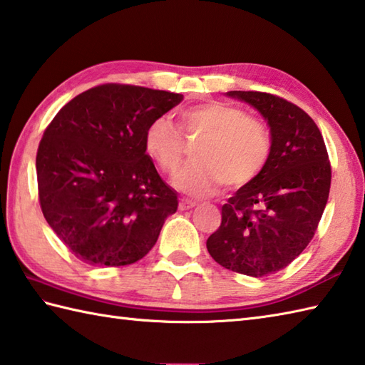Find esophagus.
I'll return each mask as SVG.
<instances>
[{
    "label": "esophagus",
    "instance_id": "1",
    "mask_svg": "<svg viewBox=\"0 0 365 365\" xmlns=\"http://www.w3.org/2000/svg\"><path fill=\"white\" fill-rule=\"evenodd\" d=\"M195 205H196V202L190 201V199H180V202H178V209H180V210H190Z\"/></svg>",
    "mask_w": 365,
    "mask_h": 365
}]
</instances>
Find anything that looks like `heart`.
Returning <instances> with one entry per match:
<instances>
[{
  "label": "heart",
  "mask_w": 365,
  "mask_h": 365,
  "mask_svg": "<svg viewBox=\"0 0 365 365\" xmlns=\"http://www.w3.org/2000/svg\"><path fill=\"white\" fill-rule=\"evenodd\" d=\"M183 130L204 135L195 148V161L174 178V187L190 196L217 192L226 182L242 187L259 175L270 155V134L261 120L239 107L209 101L180 112ZM144 148L164 174H175L183 161V140L168 118L150 123Z\"/></svg>",
  "instance_id": "obj_1"
}]
</instances>
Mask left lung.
Returning <instances> with one entry per match:
<instances>
[{"label": "left lung", "instance_id": "1", "mask_svg": "<svg viewBox=\"0 0 365 365\" xmlns=\"http://www.w3.org/2000/svg\"><path fill=\"white\" fill-rule=\"evenodd\" d=\"M258 110L270 130V155L259 175L221 207V225L207 239L220 266L266 277L301 255L318 227L331 188L323 135L294 104L259 91H227Z\"/></svg>", "mask_w": 365, "mask_h": 365}]
</instances>
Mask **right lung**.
<instances>
[{
    "mask_svg": "<svg viewBox=\"0 0 365 365\" xmlns=\"http://www.w3.org/2000/svg\"><path fill=\"white\" fill-rule=\"evenodd\" d=\"M183 95L107 83L77 95L48 125L36 155L48 226L90 266H128L158 240L177 192L145 153L150 123Z\"/></svg>",
    "mask_w": 365,
    "mask_h": 365,
    "instance_id": "right-lung-1",
    "label": "right lung"
}]
</instances>
